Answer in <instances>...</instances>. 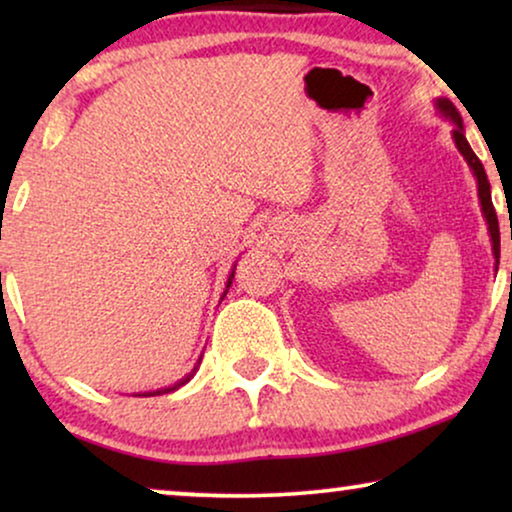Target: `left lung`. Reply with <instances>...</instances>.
<instances>
[{
	"instance_id": "left-lung-1",
	"label": "left lung",
	"mask_w": 512,
	"mask_h": 512,
	"mask_svg": "<svg viewBox=\"0 0 512 512\" xmlns=\"http://www.w3.org/2000/svg\"><path fill=\"white\" fill-rule=\"evenodd\" d=\"M438 111L443 116L450 118L454 123V130H452V137H454V144H457V149L461 156L466 158V163L471 165L473 170V177L478 179V195H480V207H482V214H485L487 219V226H489V237H492V251H494V258H496V265H499V254H501V237H499V219H496V209L492 205V188H489V181H487V172L485 167H482L480 158L475 156L471 144L466 142V135H464V125H461V116L459 111L454 109V104L450 100H438L436 102Z\"/></svg>"
}]
</instances>
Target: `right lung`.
Returning <instances> with one entry per match:
<instances>
[{"instance_id": "1", "label": "right lung", "mask_w": 512, "mask_h": 512, "mask_svg": "<svg viewBox=\"0 0 512 512\" xmlns=\"http://www.w3.org/2000/svg\"><path fill=\"white\" fill-rule=\"evenodd\" d=\"M233 277H235V268H233V272H230V277H228V284H226V291H223V296H226V293H228V289H230V284H233ZM200 363V361H198ZM193 373H195V368H193ZM193 373L191 375H186L184 377V380H181V382H177V384H174V387H167V389H160V391H149V394H144V396H153V394H167V391H174V389H179L181 387V384H186L188 380H191V377H193Z\"/></svg>"}]
</instances>
